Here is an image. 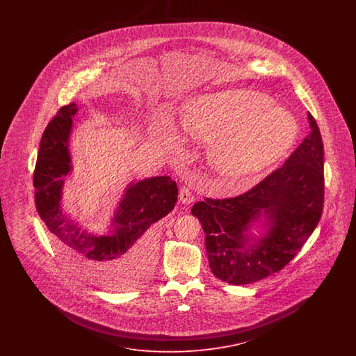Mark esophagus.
<instances>
[{"label": "esophagus", "instance_id": "34e87169", "mask_svg": "<svg viewBox=\"0 0 356 356\" xmlns=\"http://www.w3.org/2000/svg\"><path fill=\"white\" fill-rule=\"evenodd\" d=\"M179 199H180V202L183 204H191L193 200H195V196H193V193L191 192V189H189V188L183 186V188L180 189Z\"/></svg>", "mask_w": 356, "mask_h": 356}]
</instances>
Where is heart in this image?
<instances>
[{
	"label": "heart",
	"instance_id": "1",
	"mask_svg": "<svg viewBox=\"0 0 356 356\" xmlns=\"http://www.w3.org/2000/svg\"><path fill=\"white\" fill-rule=\"evenodd\" d=\"M181 127L188 135L213 144V167L229 181H238L267 170L284 157L299 136V122L271 97L245 89H225L200 95L186 104ZM163 141L177 148L180 134L153 129Z\"/></svg>",
	"mask_w": 356,
	"mask_h": 356
}]
</instances>
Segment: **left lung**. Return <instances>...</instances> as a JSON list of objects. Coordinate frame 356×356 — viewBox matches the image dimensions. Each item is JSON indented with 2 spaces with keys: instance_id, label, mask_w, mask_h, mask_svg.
<instances>
[{
  "instance_id": "8db88e82",
  "label": "left lung",
  "mask_w": 356,
  "mask_h": 356,
  "mask_svg": "<svg viewBox=\"0 0 356 356\" xmlns=\"http://www.w3.org/2000/svg\"><path fill=\"white\" fill-rule=\"evenodd\" d=\"M308 121L303 143L257 186L236 197H205L192 207L205 232L209 268L222 282L243 286L283 270L321 220L324 149L311 113ZM261 218L266 232L254 237L249 229Z\"/></svg>"
}]
</instances>
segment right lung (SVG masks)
I'll use <instances>...</instances> for the list:
<instances>
[{
    "mask_svg": "<svg viewBox=\"0 0 356 356\" xmlns=\"http://www.w3.org/2000/svg\"><path fill=\"white\" fill-rule=\"evenodd\" d=\"M77 104L63 106L41 137L34 168V200L51 241L69 266L90 283L125 287L132 270L147 268L154 257L151 227L167 216L177 202V184L156 176L127 186L106 234H90L64 213L61 200L65 177L72 172L69 138Z\"/></svg>",
    "mask_w": 356,
    "mask_h": 356,
    "instance_id": "right-lung-1",
    "label": "right lung"
}]
</instances>
